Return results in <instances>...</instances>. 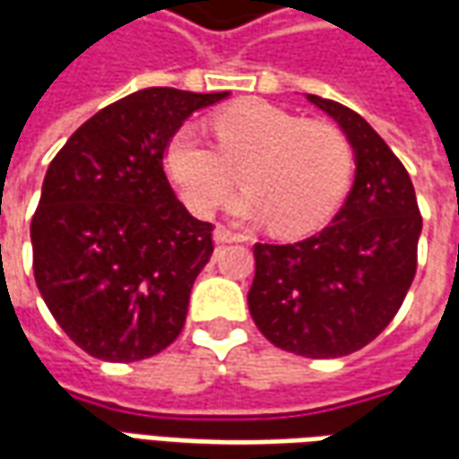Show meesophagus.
Listing matches in <instances>:
<instances>
[{"label": "esophagus", "mask_w": 459, "mask_h": 459, "mask_svg": "<svg viewBox=\"0 0 459 459\" xmlns=\"http://www.w3.org/2000/svg\"><path fill=\"white\" fill-rule=\"evenodd\" d=\"M213 240L216 243H230V240H240L238 233H233L230 229H226V226H216L213 229Z\"/></svg>", "instance_id": "34e87169"}]
</instances>
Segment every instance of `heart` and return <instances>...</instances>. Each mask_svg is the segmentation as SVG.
<instances>
[{"mask_svg":"<svg viewBox=\"0 0 459 459\" xmlns=\"http://www.w3.org/2000/svg\"><path fill=\"white\" fill-rule=\"evenodd\" d=\"M213 134L216 150L199 127L184 125L167 147V169L196 213H211L229 199L240 166L248 194L233 204V213L265 219L280 236L312 230L344 196L354 150L334 122L246 100L213 115Z\"/></svg>","mask_w":459,"mask_h":459,"instance_id":"obj_1","label":"heart"}]
</instances>
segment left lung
<instances>
[{"label": "left lung", "instance_id": "left-lung-1", "mask_svg": "<svg viewBox=\"0 0 459 459\" xmlns=\"http://www.w3.org/2000/svg\"><path fill=\"white\" fill-rule=\"evenodd\" d=\"M354 147L356 177L329 226L298 243H255L248 309L263 337L307 359L374 342L395 317L418 268L423 229L413 181L381 134L342 103L307 95Z\"/></svg>", "mask_w": 459, "mask_h": 459}]
</instances>
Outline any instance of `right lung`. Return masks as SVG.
Wrapping results in <instances>:
<instances>
[{
	"mask_svg": "<svg viewBox=\"0 0 459 459\" xmlns=\"http://www.w3.org/2000/svg\"><path fill=\"white\" fill-rule=\"evenodd\" d=\"M226 95L137 91L83 122L48 164L31 219L34 278L95 359L140 361L184 329L213 226L174 196L164 152L194 110Z\"/></svg>",
	"mask_w": 459,
	"mask_h": 459,
	"instance_id": "obj_1",
	"label": "right lung"
}]
</instances>
